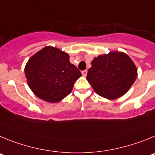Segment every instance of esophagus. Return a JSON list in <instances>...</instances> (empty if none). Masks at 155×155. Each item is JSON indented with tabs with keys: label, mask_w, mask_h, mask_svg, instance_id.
Listing matches in <instances>:
<instances>
[{
	"label": "esophagus",
	"mask_w": 155,
	"mask_h": 155,
	"mask_svg": "<svg viewBox=\"0 0 155 155\" xmlns=\"http://www.w3.org/2000/svg\"><path fill=\"white\" fill-rule=\"evenodd\" d=\"M82 74H83V76H86V75H87V70L82 71Z\"/></svg>",
	"instance_id": "esophagus-1"
}]
</instances>
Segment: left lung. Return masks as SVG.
Here are the masks:
<instances>
[{"instance_id": "8db88e82", "label": "left lung", "mask_w": 155, "mask_h": 155, "mask_svg": "<svg viewBox=\"0 0 155 155\" xmlns=\"http://www.w3.org/2000/svg\"><path fill=\"white\" fill-rule=\"evenodd\" d=\"M91 64L86 79L97 94L109 100L125 94L137 76L131 58L120 51L95 57Z\"/></svg>"}]
</instances>
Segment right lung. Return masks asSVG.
<instances>
[{
    "label": "right lung",
    "instance_id": "obj_1",
    "mask_svg": "<svg viewBox=\"0 0 155 155\" xmlns=\"http://www.w3.org/2000/svg\"><path fill=\"white\" fill-rule=\"evenodd\" d=\"M28 85L38 98L57 103L72 92L80 71L65 51L46 46L29 58L25 68Z\"/></svg>",
    "mask_w": 155,
    "mask_h": 155
}]
</instances>
